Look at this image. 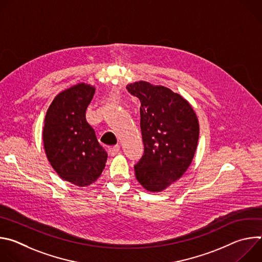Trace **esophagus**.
I'll return each mask as SVG.
<instances>
[{
	"instance_id": "obj_1",
	"label": "esophagus",
	"mask_w": 262,
	"mask_h": 262,
	"mask_svg": "<svg viewBox=\"0 0 262 262\" xmlns=\"http://www.w3.org/2000/svg\"><path fill=\"white\" fill-rule=\"evenodd\" d=\"M119 151H120V146H119V145H115V146L111 147V148L108 149V155H110L111 157H114V156H116Z\"/></svg>"
}]
</instances>
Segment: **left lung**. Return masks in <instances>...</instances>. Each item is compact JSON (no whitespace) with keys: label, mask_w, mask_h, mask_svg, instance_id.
<instances>
[{"label":"left lung","mask_w":262,"mask_h":262,"mask_svg":"<svg viewBox=\"0 0 262 262\" xmlns=\"http://www.w3.org/2000/svg\"><path fill=\"white\" fill-rule=\"evenodd\" d=\"M141 102L144 155L135 165L138 181L149 192H161L179 179L195 156L199 122L192 105L167 87L140 81L126 86Z\"/></svg>","instance_id":"obj_1"}]
</instances>
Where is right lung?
<instances>
[{"label":"right lung","instance_id":"obj_1","mask_svg":"<svg viewBox=\"0 0 262 262\" xmlns=\"http://www.w3.org/2000/svg\"><path fill=\"white\" fill-rule=\"evenodd\" d=\"M95 88L81 83L60 92L45 118L42 140L49 162L58 175L78 186L94 182L104 169L107 154L86 120Z\"/></svg>","mask_w":262,"mask_h":262}]
</instances>
